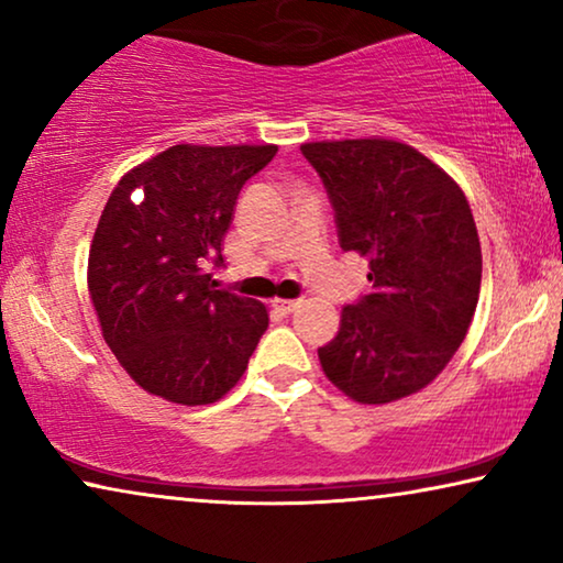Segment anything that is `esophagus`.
Returning a JSON list of instances; mask_svg holds the SVG:
<instances>
[{
  "label": "esophagus",
  "mask_w": 563,
  "mask_h": 563,
  "mask_svg": "<svg viewBox=\"0 0 563 563\" xmlns=\"http://www.w3.org/2000/svg\"><path fill=\"white\" fill-rule=\"evenodd\" d=\"M272 307L282 314H291L299 307V302H297V299H274Z\"/></svg>",
  "instance_id": "obj_1"
}]
</instances>
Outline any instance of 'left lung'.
<instances>
[{
    "instance_id": "left-lung-1",
    "label": "left lung",
    "mask_w": 563,
    "mask_h": 563,
    "mask_svg": "<svg viewBox=\"0 0 563 563\" xmlns=\"http://www.w3.org/2000/svg\"><path fill=\"white\" fill-rule=\"evenodd\" d=\"M302 153L333 202L341 249L364 256L374 282L318 349L322 372L353 402L410 397L443 372L474 320L482 245L472 207L407 143L318 141Z\"/></svg>"
}]
</instances>
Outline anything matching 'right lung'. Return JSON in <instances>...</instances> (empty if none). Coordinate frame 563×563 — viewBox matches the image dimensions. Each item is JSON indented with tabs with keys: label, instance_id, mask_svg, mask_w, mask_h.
Segmentation results:
<instances>
[{
	"label": "right lung",
	"instance_id": "right-lung-1",
	"mask_svg": "<svg viewBox=\"0 0 563 563\" xmlns=\"http://www.w3.org/2000/svg\"><path fill=\"white\" fill-rule=\"evenodd\" d=\"M276 145H172L122 176L89 249V297L130 379L176 405H212L241 382L266 305L214 289L243 184ZM137 188L141 203L132 202Z\"/></svg>",
	"mask_w": 563,
	"mask_h": 563
}]
</instances>
